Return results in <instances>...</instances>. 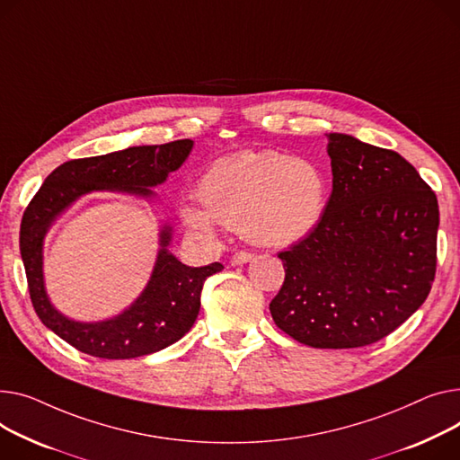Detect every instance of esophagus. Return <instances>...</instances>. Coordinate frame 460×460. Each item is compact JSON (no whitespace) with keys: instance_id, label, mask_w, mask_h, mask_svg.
I'll return each instance as SVG.
<instances>
[{"instance_id":"1","label":"esophagus","mask_w":460,"mask_h":460,"mask_svg":"<svg viewBox=\"0 0 460 460\" xmlns=\"http://www.w3.org/2000/svg\"><path fill=\"white\" fill-rule=\"evenodd\" d=\"M253 253L252 252H236L233 257H231V264L233 266H240V264H246L250 261H253Z\"/></svg>"}]
</instances>
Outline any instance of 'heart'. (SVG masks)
Returning <instances> with one entry per match:
<instances>
[{
    "label": "heart",
    "mask_w": 460,
    "mask_h": 460,
    "mask_svg": "<svg viewBox=\"0 0 460 460\" xmlns=\"http://www.w3.org/2000/svg\"><path fill=\"white\" fill-rule=\"evenodd\" d=\"M199 201L181 207L192 231L214 234L218 226L242 231L261 246L287 248L311 236L327 205L322 170L283 151H240L212 163L199 179Z\"/></svg>",
    "instance_id": "b5f03b06"
}]
</instances>
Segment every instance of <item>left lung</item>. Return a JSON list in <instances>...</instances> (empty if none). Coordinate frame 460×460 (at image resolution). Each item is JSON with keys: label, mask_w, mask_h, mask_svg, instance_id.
Segmentation results:
<instances>
[{"label": "left lung", "mask_w": 460, "mask_h": 460, "mask_svg": "<svg viewBox=\"0 0 460 460\" xmlns=\"http://www.w3.org/2000/svg\"><path fill=\"white\" fill-rule=\"evenodd\" d=\"M332 192L316 231L279 253L271 318L323 349L374 344L411 318L437 273L438 201L400 153L327 135Z\"/></svg>", "instance_id": "left-lung-1"}]
</instances>
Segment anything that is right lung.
<instances>
[{
  "mask_svg": "<svg viewBox=\"0 0 460 460\" xmlns=\"http://www.w3.org/2000/svg\"><path fill=\"white\" fill-rule=\"evenodd\" d=\"M192 140L161 146H137L100 157L74 159L55 168L23 210L20 253L27 275L31 303L42 323L81 353L98 358H135L161 351L185 336L199 313L203 283L224 266L212 262L190 268L166 252L170 229L161 233L155 270L142 296L119 316L81 323L57 313L46 296L42 279V240L49 224L83 194L121 190L151 196L175 172L192 149Z\"/></svg>",
  "mask_w": 460,
  "mask_h": 460,
  "instance_id": "right-lung-1",
  "label": "right lung"
}]
</instances>
